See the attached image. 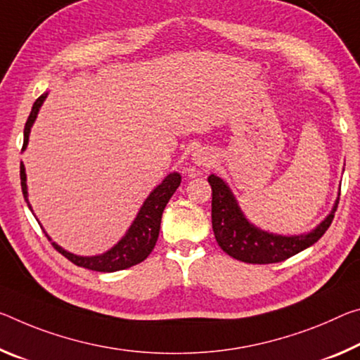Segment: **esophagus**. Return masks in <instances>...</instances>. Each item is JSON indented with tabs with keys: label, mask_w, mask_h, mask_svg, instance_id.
<instances>
[{
	"label": "esophagus",
	"mask_w": 360,
	"mask_h": 360,
	"mask_svg": "<svg viewBox=\"0 0 360 360\" xmlns=\"http://www.w3.org/2000/svg\"><path fill=\"white\" fill-rule=\"evenodd\" d=\"M192 162L197 167H210V165H213V155L208 149H197L192 153Z\"/></svg>",
	"instance_id": "obj_1"
}]
</instances>
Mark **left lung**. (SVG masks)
Listing matches in <instances>:
<instances>
[{
	"mask_svg": "<svg viewBox=\"0 0 360 360\" xmlns=\"http://www.w3.org/2000/svg\"><path fill=\"white\" fill-rule=\"evenodd\" d=\"M208 182L213 191L211 222H213L216 242L222 252L250 264L281 262L309 248L332 224L340 200L338 192V198L335 200L332 211L312 231L298 233V236H281V233L262 231L253 222H250L224 179L216 174H210Z\"/></svg>",
	"mask_w": 360,
	"mask_h": 360,
	"instance_id": "8db88e82",
	"label": "left lung"
}]
</instances>
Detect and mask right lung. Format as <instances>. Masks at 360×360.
I'll return each instance as SVG.
<instances>
[{"label": "right lung", "instance_id": "1", "mask_svg": "<svg viewBox=\"0 0 360 360\" xmlns=\"http://www.w3.org/2000/svg\"><path fill=\"white\" fill-rule=\"evenodd\" d=\"M46 98H48V93L41 94L32 107L30 117H28L25 123L24 147H22V150L27 149L32 127L33 123H35L39 108H41L43 102ZM179 184H181V174L178 171L169 173L167 178L160 182L155 189L149 193V197L146 198L144 203H142L141 210L138 211V214H136L134 221L131 222L127 233H124V236L120 238V240L113 245L110 250H107V252L101 255L79 256L75 253H70L62 248L60 245H57L56 242L51 240L48 233L46 236L49 240L53 242V247L57 250V252L64 255L68 261L73 262V264L84 267V269L98 271V272H115V271L128 269L131 266L139 264V262L144 261L147 256L152 253V250L155 247L157 238H158L160 222H162L163 210L169 202L171 195H173L176 189L179 187ZM20 186H22V193H24V198L28 205V208L32 210V205L28 202L27 174H25L24 163H20Z\"/></svg>", "mask_w": 360, "mask_h": 360}]
</instances>
